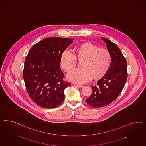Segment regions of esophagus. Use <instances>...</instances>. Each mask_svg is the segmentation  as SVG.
I'll return each instance as SVG.
<instances>
[{"instance_id":"34e87169","label":"esophagus","mask_w":146,"mask_h":146,"mask_svg":"<svg viewBox=\"0 0 146 146\" xmlns=\"http://www.w3.org/2000/svg\"><path fill=\"white\" fill-rule=\"evenodd\" d=\"M74 86H76V87H79V88H82V87H83V86H82V85H79V84H74Z\"/></svg>"}]
</instances>
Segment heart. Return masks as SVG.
I'll return each mask as SVG.
<instances>
[{"label": "heart", "instance_id": "b5f03b06", "mask_svg": "<svg viewBox=\"0 0 146 146\" xmlns=\"http://www.w3.org/2000/svg\"><path fill=\"white\" fill-rule=\"evenodd\" d=\"M76 59L83 61L81 70H76L68 75L71 81L83 84L91 78L97 79L106 73L111 62L110 52L106 49L99 48L91 43H83L75 49L74 55L64 50L60 57V66L65 72H70L75 68Z\"/></svg>", "mask_w": 146, "mask_h": 146}]
</instances>
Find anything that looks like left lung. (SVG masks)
<instances>
[{"mask_svg": "<svg viewBox=\"0 0 146 146\" xmlns=\"http://www.w3.org/2000/svg\"><path fill=\"white\" fill-rule=\"evenodd\" d=\"M101 39L106 43L110 52L111 62L106 73L92 86V92L86 99L88 105L93 107L105 106L112 103L122 92L127 77L126 59L118 46L105 38Z\"/></svg>", "mask_w": 146, "mask_h": 146, "instance_id": "obj_1", "label": "left lung"}]
</instances>
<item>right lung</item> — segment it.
I'll return each instance as SVG.
<instances>
[{
	"label": "right lung",
	"mask_w": 146,
	"mask_h": 146,
	"mask_svg": "<svg viewBox=\"0 0 146 146\" xmlns=\"http://www.w3.org/2000/svg\"><path fill=\"white\" fill-rule=\"evenodd\" d=\"M73 43V39L48 38L33 45L24 62L23 79L32 100L46 108L60 105L65 99L64 91L70 83L63 81L60 57Z\"/></svg>",
	"instance_id": "right-lung-1"
}]
</instances>
